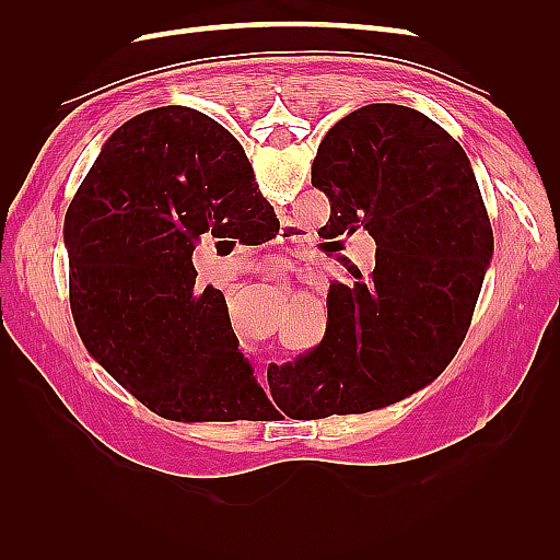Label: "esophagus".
Returning <instances> with one entry per match:
<instances>
[{"label":"esophagus","mask_w":560,"mask_h":560,"mask_svg":"<svg viewBox=\"0 0 560 560\" xmlns=\"http://www.w3.org/2000/svg\"><path fill=\"white\" fill-rule=\"evenodd\" d=\"M273 268L278 270V268H284V266H282V261H280V259H276V261H273Z\"/></svg>","instance_id":"34e87169"}]
</instances>
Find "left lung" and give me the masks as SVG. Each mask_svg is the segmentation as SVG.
<instances>
[{
    "label": "left lung",
    "mask_w": 560,
    "mask_h": 560,
    "mask_svg": "<svg viewBox=\"0 0 560 560\" xmlns=\"http://www.w3.org/2000/svg\"><path fill=\"white\" fill-rule=\"evenodd\" d=\"M311 182L338 235L366 229L369 273L348 264L327 294L322 341L270 366V393L313 418L383 409L432 383L463 346L493 252L469 159L432 118L366 105L319 142ZM290 413V411H287Z\"/></svg>",
    "instance_id": "left-lung-1"
}]
</instances>
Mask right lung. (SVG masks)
Masks as SVG:
<instances>
[{
	"mask_svg": "<svg viewBox=\"0 0 560 560\" xmlns=\"http://www.w3.org/2000/svg\"><path fill=\"white\" fill-rule=\"evenodd\" d=\"M276 217L241 142L191 107L130 118L65 214L70 306L86 350L167 420H261L270 401L229 334L224 294L196 287L194 247Z\"/></svg>",
	"mask_w": 560,
	"mask_h": 560,
	"instance_id": "add662e5",
	"label": "right lung"
}]
</instances>
